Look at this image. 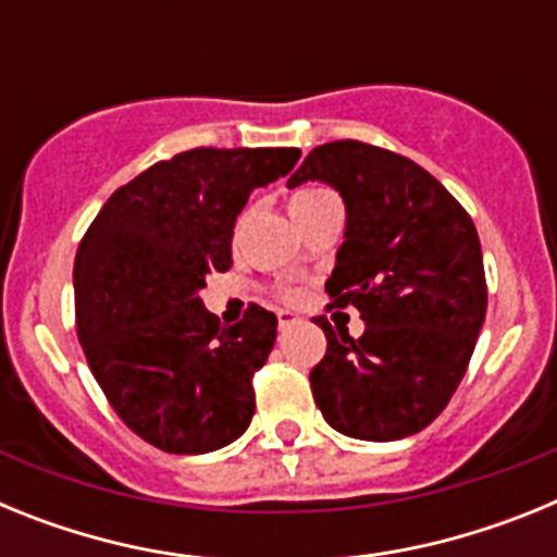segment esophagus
I'll list each match as a JSON object with an SVG mask.
<instances>
[{"instance_id":"1","label":"esophagus","mask_w":557,"mask_h":557,"mask_svg":"<svg viewBox=\"0 0 557 557\" xmlns=\"http://www.w3.org/2000/svg\"><path fill=\"white\" fill-rule=\"evenodd\" d=\"M295 323H301V314L298 312H289V309H282V312H278V329H289V326H295Z\"/></svg>"}]
</instances>
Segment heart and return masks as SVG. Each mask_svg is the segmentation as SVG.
Instances as JSON below:
<instances>
[{
	"label": "heart",
	"instance_id": "heart-1",
	"mask_svg": "<svg viewBox=\"0 0 557 557\" xmlns=\"http://www.w3.org/2000/svg\"><path fill=\"white\" fill-rule=\"evenodd\" d=\"M314 191H321V189H301V191H295V195H293V200H289V203H295V200H304V198H309V195H314Z\"/></svg>",
	"mask_w": 557,
	"mask_h": 557
}]
</instances>
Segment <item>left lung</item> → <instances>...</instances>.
<instances>
[{
	"label": "left lung",
	"mask_w": 557,
	"mask_h": 557,
	"mask_svg": "<svg viewBox=\"0 0 557 557\" xmlns=\"http://www.w3.org/2000/svg\"><path fill=\"white\" fill-rule=\"evenodd\" d=\"M321 181L346 203V234L326 282L357 307L362 337L334 332L312 368L314 405L357 441H401L430 426L460 385L488 289L474 223L416 161L366 141L314 147L287 186Z\"/></svg>",
	"instance_id": "left-lung-1"
}]
</instances>
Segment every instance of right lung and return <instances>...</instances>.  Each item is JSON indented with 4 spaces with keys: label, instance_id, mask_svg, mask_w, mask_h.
Returning <instances> with one entry per match:
<instances>
[{
    "label": "right lung",
    "instance_id": "1",
    "mask_svg": "<svg viewBox=\"0 0 557 557\" xmlns=\"http://www.w3.org/2000/svg\"><path fill=\"white\" fill-rule=\"evenodd\" d=\"M298 147H198L120 186L75 256L77 337L116 416L170 455L234 444L253 418V371L275 343V314L250 307L223 326L200 301L231 268L236 214L284 178Z\"/></svg>",
    "mask_w": 557,
    "mask_h": 557
}]
</instances>
